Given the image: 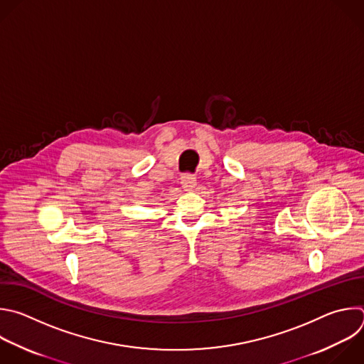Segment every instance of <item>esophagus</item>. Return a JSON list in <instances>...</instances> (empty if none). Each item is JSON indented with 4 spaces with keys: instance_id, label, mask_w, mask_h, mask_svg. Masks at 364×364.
<instances>
[{
    "instance_id": "1",
    "label": "esophagus",
    "mask_w": 364,
    "mask_h": 364,
    "mask_svg": "<svg viewBox=\"0 0 364 364\" xmlns=\"http://www.w3.org/2000/svg\"><path fill=\"white\" fill-rule=\"evenodd\" d=\"M181 186H183V188H184L186 191H191V190L197 186V180H196L194 176L186 174V176L181 177Z\"/></svg>"
}]
</instances>
